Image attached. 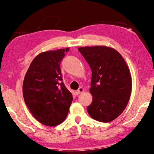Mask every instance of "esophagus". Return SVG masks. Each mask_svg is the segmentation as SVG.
Masks as SVG:
<instances>
[{
    "label": "esophagus",
    "instance_id": "1",
    "mask_svg": "<svg viewBox=\"0 0 154 154\" xmlns=\"http://www.w3.org/2000/svg\"><path fill=\"white\" fill-rule=\"evenodd\" d=\"M84 88H83L82 87H80L79 89H78L76 91H75V93H76V94H78V95H79V94H81V93H82L83 92H84Z\"/></svg>",
    "mask_w": 154,
    "mask_h": 154
}]
</instances>
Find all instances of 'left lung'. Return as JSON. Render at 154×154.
<instances>
[{
    "mask_svg": "<svg viewBox=\"0 0 154 154\" xmlns=\"http://www.w3.org/2000/svg\"><path fill=\"white\" fill-rule=\"evenodd\" d=\"M92 71L89 89L93 101L87 107L90 116L109 122L122 114L131 97L130 69L120 53L106 46L79 47Z\"/></svg>",
    "mask_w": 154,
    "mask_h": 154,
    "instance_id": "8db88e82",
    "label": "left lung"
}]
</instances>
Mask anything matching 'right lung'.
Listing matches in <instances>:
<instances>
[{"mask_svg": "<svg viewBox=\"0 0 154 154\" xmlns=\"http://www.w3.org/2000/svg\"><path fill=\"white\" fill-rule=\"evenodd\" d=\"M69 48L42 52L35 57L24 77L23 95L32 116L55 126L66 120L72 95L63 82L59 64Z\"/></svg>", "mask_w": 154, "mask_h": 154, "instance_id": "right-lung-1", "label": "right lung"}]
</instances>
